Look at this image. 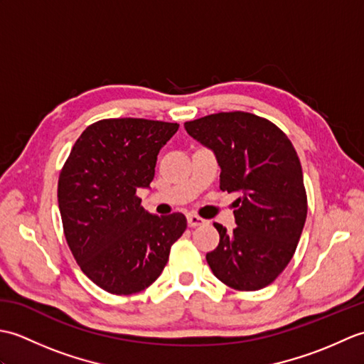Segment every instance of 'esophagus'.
<instances>
[{"label": "esophagus", "instance_id": "esophagus-1", "mask_svg": "<svg viewBox=\"0 0 364 364\" xmlns=\"http://www.w3.org/2000/svg\"><path fill=\"white\" fill-rule=\"evenodd\" d=\"M205 223H206V220L200 218V215H196V214H189L188 215V225L192 227V228L198 227V225H205Z\"/></svg>", "mask_w": 364, "mask_h": 364}]
</instances>
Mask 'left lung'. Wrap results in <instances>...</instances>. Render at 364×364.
Returning a JSON list of instances; mask_svg holds the SVG:
<instances>
[{
    "label": "left lung",
    "instance_id": "left-lung-1",
    "mask_svg": "<svg viewBox=\"0 0 364 364\" xmlns=\"http://www.w3.org/2000/svg\"><path fill=\"white\" fill-rule=\"evenodd\" d=\"M215 153L220 189L237 192L236 228L220 223L219 245L206 261L236 291H258L280 275L296 253L308 202L300 159L275 123L250 112H219L184 123Z\"/></svg>",
    "mask_w": 364,
    "mask_h": 364
}]
</instances>
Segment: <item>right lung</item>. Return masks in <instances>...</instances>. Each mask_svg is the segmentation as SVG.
I'll list each match as a JSON object with an SVG mask.
<instances>
[{
  "label": "right lung",
  "instance_id": "obj_1",
  "mask_svg": "<svg viewBox=\"0 0 364 364\" xmlns=\"http://www.w3.org/2000/svg\"><path fill=\"white\" fill-rule=\"evenodd\" d=\"M178 123L103 119L75 142L58 181V203L73 258L92 282L115 296L141 292L156 280L170 247L188 227L181 213H146L158 153Z\"/></svg>",
  "mask_w": 364,
  "mask_h": 364
}]
</instances>
